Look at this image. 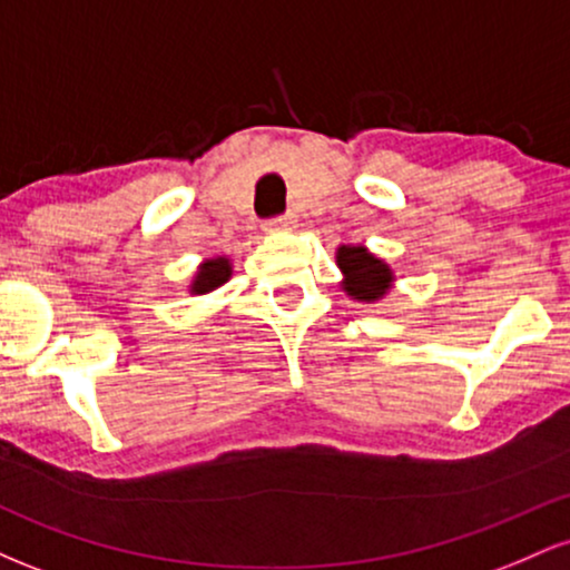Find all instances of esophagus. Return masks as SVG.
<instances>
[{
    "mask_svg": "<svg viewBox=\"0 0 570 570\" xmlns=\"http://www.w3.org/2000/svg\"><path fill=\"white\" fill-rule=\"evenodd\" d=\"M294 227H297V217H294V214H284V217L265 222L267 233H292Z\"/></svg>",
    "mask_w": 570,
    "mask_h": 570,
    "instance_id": "esophagus-1",
    "label": "esophagus"
}]
</instances>
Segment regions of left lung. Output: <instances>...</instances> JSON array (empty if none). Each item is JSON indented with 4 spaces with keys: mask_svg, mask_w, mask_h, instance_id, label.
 <instances>
[{
    "mask_svg": "<svg viewBox=\"0 0 570 570\" xmlns=\"http://www.w3.org/2000/svg\"><path fill=\"white\" fill-rule=\"evenodd\" d=\"M337 267L343 271V289L358 303H377L394 284V271L364 246H340Z\"/></svg>",
    "mask_w": 570,
    "mask_h": 570,
    "instance_id": "1",
    "label": "left lung"
}]
</instances>
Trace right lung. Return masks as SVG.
<instances>
[{
	"label": "right lung",
	"instance_id": "1",
	"mask_svg": "<svg viewBox=\"0 0 570 570\" xmlns=\"http://www.w3.org/2000/svg\"><path fill=\"white\" fill-rule=\"evenodd\" d=\"M233 267L227 257H212L206 263H200L198 273H195L193 284H189V294H208L214 289H219L227 278H230Z\"/></svg>",
	"mask_w": 570,
	"mask_h": 570
}]
</instances>
